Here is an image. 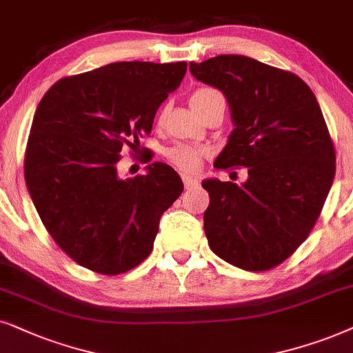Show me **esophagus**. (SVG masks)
<instances>
[{
    "label": "esophagus",
    "mask_w": 353,
    "mask_h": 353,
    "mask_svg": "<svg viewBox=\"0 0 353 353\" xmlns=\"http://www.w3.org/2000/svg\"><path fill=\"white\" fill-rule=\"evenodd\" d=\"M182 182H184V187L185 189H195V187H199V179H195V177L192 176H187V174H184L182 176Z\"/></svg>",
    "instance_id": "esophagus-1"
}]
</instances>
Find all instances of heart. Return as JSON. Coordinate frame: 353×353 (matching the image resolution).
I'll use <instances>...</instances> for the list:
<instances>
[{"instance_id": "b5f03b06", "label": "heart", "mask_w": 353, "mask_h": 353, "mask_svg": "<svg viewBox=\"0 0 353 353\" xmlns=\"http://www.w3.org/2000/svg\"><path fill=\"white\" fill-rule=\"evenodd\" d=\"M219 95V92L213 90V88H199V90L194 92V95L190 98V105H200L210 98ZM205 150L192 147V145L187 143H177L174 147L166 150V157L169 161H171L174 166H177L182 171L187 172H195L196 169L200 168L201 158H203Z\"/></svg>"}]
</instances>
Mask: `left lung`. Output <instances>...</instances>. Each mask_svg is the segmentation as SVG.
<instances>
[{
  "label": "left lung",
  "mask_w": 353,
  "mask_h": 353,
  "mask_svg": "<svg viewBox=\"0 0 353 353\" xmlns=\"http://www.w3.org/2000/svg\"><path fill=\"white\" fill-rule=\"evenodd\" d=\"M196 81L228 100L234 129L216 169L247 168L241 185L201 182L208 243L245 271L283 263L308 237L336 174V153L312 88L292 72L242 54L190 63Z\"/></svg>",
  "instance_id": "8db88e82"
}]
</instances>
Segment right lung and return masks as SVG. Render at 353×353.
I'll return each mask as SVG.
<instances>
[{
    "label": "right lung",
    "instance_id": "obj_1",
    "mask_svg": "<svg viewBox=\"0 0 353 353\" xmlns=\"http://www.w3.org/2000/svg\"><path fill=\"white\" fill-rule=\"evenodd\" d=\"M187 63L121 61L64 77L37 106L23 174L41 223L75 263L121 274L150 255L159 219L184 190L181 176L152 163L122 179V147L152 132ZM150 161V159H148Z\"/></svg>",
    "mask_w": 353,
    "mask_h": 353
}]
</instances>
